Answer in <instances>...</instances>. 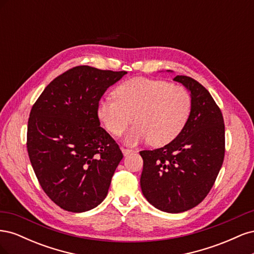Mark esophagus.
I'll return each mask as SVG.
<instances>
[{
	"instance_id": "34e87169",
	"label": "esophagus",
	"mask_w": 254,
	"mask_h": 254,
	"mask_svg": "<svg viewBox=\"0 0 254 254\" xmlns=\"http://www.w3.org/2000/svg\"><path fill=\"white\" fill-rule=\"evenodd\" d=\"M122 152H123V155L126 157V156L129 155V153H131L132 150L131 149H127V148H122Z\"/></svg>"
}]
</instances>
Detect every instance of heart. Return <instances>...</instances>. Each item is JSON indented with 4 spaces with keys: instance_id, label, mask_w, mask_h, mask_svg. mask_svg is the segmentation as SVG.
<instances>
[{
    "instance_id": "heart-1",
    "label": "heart",
    "mask_w": 254,
    "mask_h": 254,
    "mask_svg": "<svg viewBox=\"0 0 254 254\" xmlns=\"http://www.w3.org/2000/svg\"><path fill=\"white\" fill-rule=\"evenodd\" d=\"M113 96L99 102L97 117L115 136L125 131L132 118L134 126L124 139L128 146L147 141L153 146L171 143L182 132L191 110L189 92L163 80L129 79L114 90Z\"/></svg>"
}]
</instances>
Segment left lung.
I'll use <instances>...</instances> for the list:
<instances>
[{"mask_svg": "<svg viewBox=\"0 0 254 254\" xmlns=\"http://www.w3.org/2000/svg\"><path fill=\"white\" fill-rule=\"evenodd\" d=\"M167 72H171L168 70ZM191 98L182 132L155 150H142L141 189L147 201L166 213L193 209L209 194L225 157V124L220 109L202 84L176 76Z\"/></svg>", "mask_w": 254, "mask_h": 254, "instance_id": "obj_1", "label": "left lung"}]
</instances>
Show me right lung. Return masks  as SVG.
I'll return each instance as SVG.
<instances>
[{"label":"right lung","mask_w":254,"mask_h":254,"mask_svg":"<svg viewBox=\"0 0 254 254\" xmlns=\"http://www.w3.org/2000/svg\"><path fill=\"white\" fill-rule=\"evenodd\" d=\"M127 72L75 66L54 79L29 114L27 151L41 188L61 209L80 213L106 198L123 159L101 127L97 106Z\"/></svg>","instance_id":"1"}]
</instances>
